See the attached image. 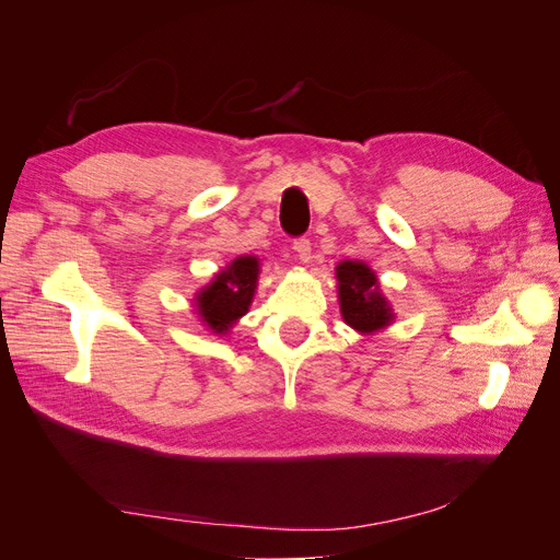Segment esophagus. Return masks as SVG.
<instances>
[{"label":"esophagus","instance_id":"obj_1","mask_svg":"<svg viewBox=\"0 0 560 560\" xmlns=\"http://www.w3.org/2000/svg\"><path fill=\"white\" fill-rule=\"evenodd\" d=\"M294 252H296V259L301 264H308L311 261V241L308 238H296L294 241Z\"/></svg>","mask_w":560,"mask_h":560}]
</instances>
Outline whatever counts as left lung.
Segmentation results:
<instances>
[{
	"label": "left lung",
	"instance_id": "1",
	"mask_svg": "<svg viewBox=\"0 0 560 560\" xmlns=\"http://www.w3.org/2000/svg\"><path fill=\"white\" fill-rule=\"evenodd\" d=\"M338 303L346 325L360 334H374L395 319L374 270L364 261H341L336 266Z\"/></svg>",
	"mask_w": 560,
	"mask_h": 560
}]
</instances>
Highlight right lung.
<instances>
[{"label":"right lung","instance_id":"1","mask_svg":"<svg viewBox=\"0 0 560 560\" xmlns=\"http://www.w3.org/2000/svg\"><path fill=\"white\" fill-rule=\"evenodd\" d=\"M259 280V259L238 257L196 294V315L212 334H226L249 311Z\"/></svg>","mask_w":560,"mask_h":560}]
</instances>
